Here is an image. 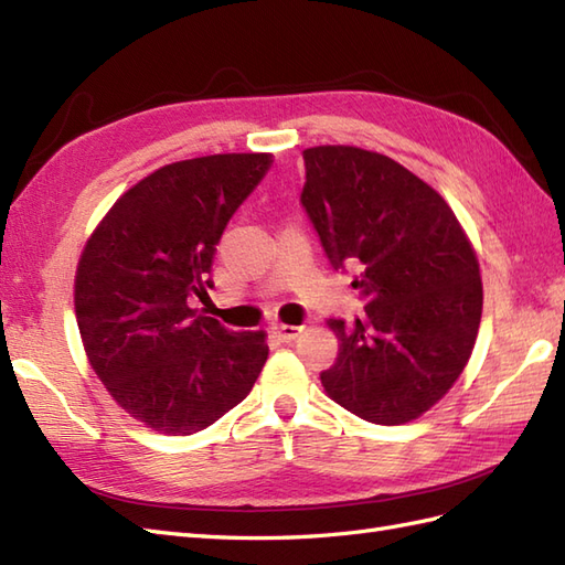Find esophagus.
I'll return each mask as SVG.
<instances>
[{
	"label": "esophagus",
	"instance_id": "1",
	"mask_svg": "<svg viewBox=\"0 0 565 565\" xmlns=\"http://www.w3.org/2000/svg\"><path fill=\"white\" fill-rule=\"evenodd\" d=\"M276 338H279L281 342H291L298 338V332H301L303 328L301 326H286V322H276V326L271 328Z\"/></svg>",
	"mask_w": 565,
	"mask_h": 565
}]
</instances>
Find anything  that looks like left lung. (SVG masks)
Segmentation results:
<instances>
[{
	"label": "left lung",
	"instance_id": "obj_1",
	"mask_svg": "<svg viewBox=\"0 0 565 565\" xmlns=\"http://www.w3.org/2000/svg\"><path fill=\"white\" fill-rule=\"evenodd\" d=\"M301 203L334 269L352 264L364 316L330 318L328 395L366 423L403 425L444 398L473 352L483 310L476 252L449 203L386 154L303 150Z\"/></svg>",
	"mask_w": 565,
	"mask_h": 565
}]
</instances>
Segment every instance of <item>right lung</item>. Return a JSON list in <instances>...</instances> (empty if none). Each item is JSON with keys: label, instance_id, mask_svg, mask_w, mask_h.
Listing matches in <instances>:
<instances>
[{"label": "right lung", "instance_id": "right-lung-1", "mask_svg": "<svg viewBox=\"0 0 565 565\" xmlns=\"http://www.w3.org/2000/svg\"><path fill=\"white\" fill-rule=\"evenodd\" d=\"M269 152L182 160L128 189L84 245L75 313L92 369L160 435H194L247 398L269 347L189 308L206 296L227 221L271 167Z\"/></svg>", "mask_w": 565, "mask_h": 565}]
</instances>
